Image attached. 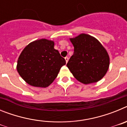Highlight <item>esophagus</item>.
Wrapping results in <instances>:
<instances>
[{
  "mask_svg": "<svg viewBox=\"0 0 127 127\" xmlns=\"http://www.w3.org/2000/svg\"><path fill=\"white\" fill-rule=\"evenodd\" d=\"M65 60L66 63H67V62H68V60H69V58H68L67 57H66L65 58Z\"/></svg>",
  "mask_w": 127,
  "mask_h": 127,
  "instance_id": "obj_1",
  "label": "esophagus"
}]
</instances>
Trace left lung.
Masks as SVG:
<instances>
[{"mask_svg": "<svg viewBox=\"0 0 127 127\" xmlns=\"http://www.w3.org/2000/svg\"><path fill=\"white\" fill-rule=\"evenodd\" d=\"M70 40L74 51L67 66L75 78L85 85L100 80L109 66L105 48L97 39L85 33Z\"/></svg>", "mask_w": 127, "mask_h": 127, "instance_id": "8db88e82", "label": "left lung"}]
</instances>
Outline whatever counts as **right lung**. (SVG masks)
Listing matches in <instances>:
<instances>
[{
    "instance_id": "obj_1",
    "label": "right lung",
    "mask_w": 127,
    "mask_h": 127,
    "mask_svg": "<svg viewBox=\"0 0 127 127\" xmlns=\"http://www.w3.org/2000/svg\"><path fill=\"white\" fill-rule=\"evenodd\" d=\"M65 64V60L54 48L53 41L42 39L24 48L18 60L17 70L30 85L46 88L52 83Z\"/></svg>"
}]
</instances>
